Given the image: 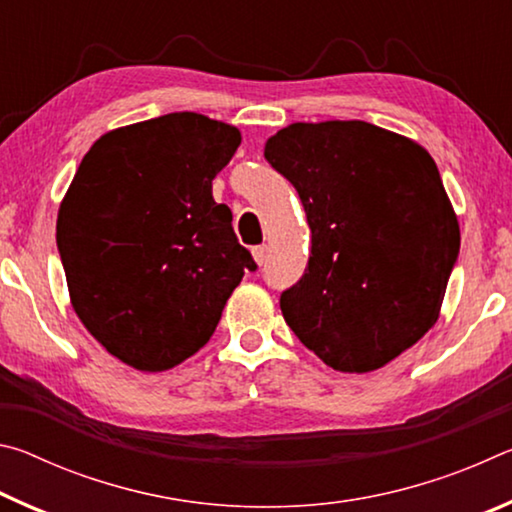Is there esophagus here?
<instances>
[{"label":"esophagus","instance_id":"esophagus-1","mask_svg":"<svg viewBox=\"0 0 512 512\" xmlns=\"http://www.w3.org/2000/svg\"><path fill=\"white\" fill-rule=\"evenodd\" d=\"M266 257H268V248L266 246H255L253 248V259H255L259 266L266 262Z\"/></svg>","mask_w":512,"mask_h":512}]
</instances>
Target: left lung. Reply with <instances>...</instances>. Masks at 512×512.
<instances>
[{
	"instance_id": "left-lung-1",
	"label": "left lung",
	"mask_w": 512,
	"mask_h": 512,
	"mask_svg": "<svg viewBox=\"0 0 512 512\" xmlns=\"http://www.w3.org/2000/svg\"><path fill=\"white\" fill-rule=\"evenodd\" d=\"M305 207L311 255L280 296L293 334L341 372H372L436 325L461 248L427 149L368 121H298L264 146Z\"/></svg>"
}]
</instances>
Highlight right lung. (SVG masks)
<instances>
[{
	"instance_id": "obj_1",
	"label": "right lung",
	"mask_w": 512,
	"mask_h": 512,
	"mask_svg": "<svg viewBox=\"0 0 512 512\" xmlns=\"http://www.w3.org/2000/svg\"><path fill=\"white\" fill-rule=\"evenodd\" d=\"M239 144L235 126L171 112L101 135L76 169L56 221L69 300L126 366L162 372L192 357L257 268L212 198Z\"/></svg>"
}]
</instances>
